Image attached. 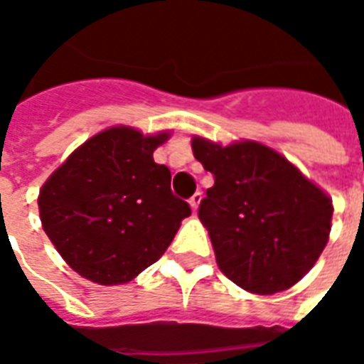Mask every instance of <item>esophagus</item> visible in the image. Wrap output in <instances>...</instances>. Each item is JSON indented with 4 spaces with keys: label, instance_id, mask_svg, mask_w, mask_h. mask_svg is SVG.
Masks as SVG:
<instances>
[{
    "label": "esophagus",
    "instance_id": "34e87169",
    "mask_svg": "<svg viewBox=\"0 0 364 364\" xmlns=\"http://www.w3.org/2000/svg\"><path fill=\"white\" fill-rule=\"evenodd\" d=\"M200 198H203V193H195V195H193V197L189 198V205H191V208H193V210H197L198 208V205H200Z\"/></svg>",
    "mask_w": 364,
    "mask_h": 364
}]
</instances>
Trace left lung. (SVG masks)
<instances>
[{
	"mask_svg": "<svg viewBox=\"0 0 364 364\" xmlns=\"http://www.w3.org/2000/svg\"><path fill=\"white\" fill-rule=\"evenodd\" d=\"M191 146L214 175L198 218L222 273L255 294L290 289L328 244L331 198L259 142L220 146L195 136Z\"/></svg>",
	"mask_w": 364,
	"mask_h": 364,
	"instance_id": "1",
	"label": "left lung"
}]
</instances>
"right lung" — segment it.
Instances as JSON below:
<instances>
[{
	"mask_svg": "<svg viewBox=\"0 0 364 364\" xmlns=\"http://www.w3.org/2000/svg\"><path fill=\"white\" fill-rule=\"evenodd\" d=\"M167 132L112 127L82 144L38 195L41 222L75 273L105 287L132 281L164 255L191 206L154 161Z\"/></svg>",
	"mask_w": 364,
	"mask_h": 364,
	"instance_id": "obj_1",
	"label": "right lung"
}]
</instances>
